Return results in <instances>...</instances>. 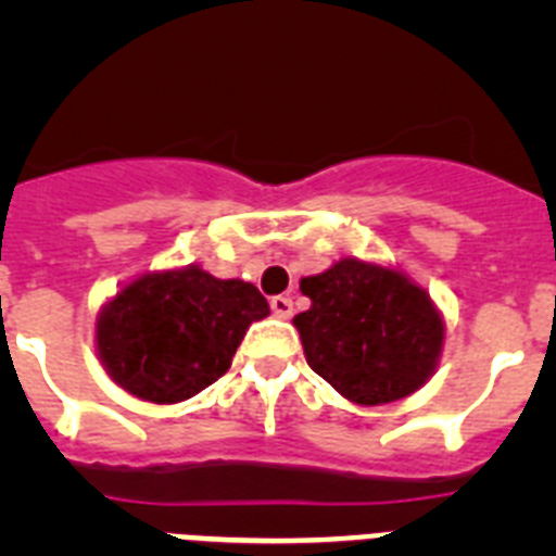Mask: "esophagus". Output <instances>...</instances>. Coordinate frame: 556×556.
Instances as JSON below:
<instances>
[{
    "instance_id": "1",
    "label": "esophagus",
    "mask_w": 556,
    "mask_h": 556,
    "mask_svg": "<svg viewBox=\"0 0 556 556\" xmlns=\"http://www.w3.org/2000/svg\"><path fill=\"white\" fill-rule=\"evenodd\" d=\"M269 306H273L275 317H281V320L292 317V298H289V294H275L273 301H269Z\"/></svg>"
}]
</instances>
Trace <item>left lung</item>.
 <instances>
[{
	"label": "left lung",
	"mask_w": 556,
	"mask_h": 556,
	"mask_svg": "<svg viewBox=\"0 0 556 556\" xmlns=\"http://www.w3.org/2000/svg\"><path fill=\"white\" fill-rule=\"evenodd\" d=\"M301 292L312 298V308L294 317L308 367L348 401H401L434 372L445 326L406 275L342 258L303 278Z\"/></svg>",
	"instance_id": "left-lung-1"
}]
</instances>
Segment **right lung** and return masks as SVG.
I'll return each instance as SVG.
<instances>
[{"label": "right lung", "instance_id": "add662e5", "mask_svg": "<svg viewBox=\"0 0 556 556\" xmlns=\"http://www.w3.org/2000/svg\"><path fill=\"white\" fill-rule=\"evenodd\" d=\"M267 314L253 283L219 281L191 264L127 283L102 308L97 348L130 395L178 404L228 372L250 323Z\"/></svg>", "mask_w": 556, "mask_h": 556}]
</instances>
